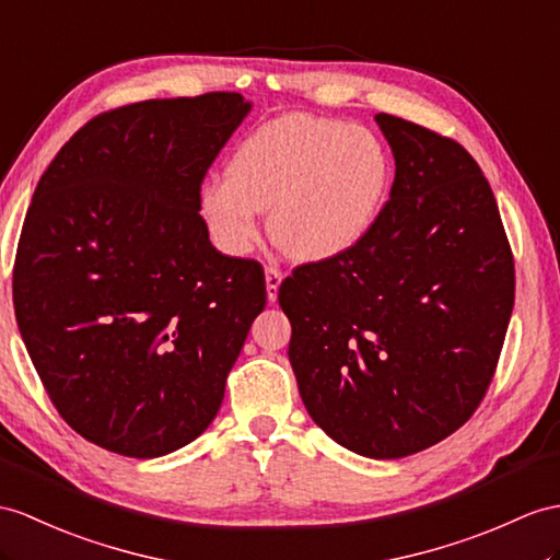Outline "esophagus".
<instances>
[{"instance_id": "esophagus-1", "label": "esophagus", "mask_w": 560, "mask_h": 560, "mask_svg": "<svg viewBox=\"0 0 560 560\" xmlns=\"http://www.w3.org/2000/svg\"><path fill=\"white\" fill-rule=\"evenodd\" d=\"M282 282V270L278 266H266V290H268V302H276L278 288Z\"/></svg>"}]
</instances>
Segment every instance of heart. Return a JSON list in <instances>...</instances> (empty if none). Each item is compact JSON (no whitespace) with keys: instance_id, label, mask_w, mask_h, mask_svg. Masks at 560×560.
<instances>
[{"instance_id":"obj_1","label":"heart","mask_w":560,"mask_h":560,"mask_svg":"<svg viewBox=\"0 0 560 560\" xmlns=\"http://www.w3.org/2000/svg\"><path fill=\"white\" fill-rule=\"evenodd\" d=\"M394 163L373 130L342 120L282 116L252 130L228 161V177L203 185L199 209L213 242L233 256L270 233L299 261H325L375 228Z\"/></svg>"}]
</instances>
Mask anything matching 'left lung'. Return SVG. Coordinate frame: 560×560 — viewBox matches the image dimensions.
<instances>
[{
	"label": "left lung",
	"instance_id": "left-lung-1",
	"mask_svg": "<svg viewBox=\"0 0 560 560\" xmlns=\"http://www.w3.org/2000/svg\"><path fill=\"white\" fill-rule=\"evenodd\" d=\"M397 173L357 247L296 266L278 302L308 416L368 458L442 442L492 385L513 299V252L492 187L456 140L377 114Z\"/></svg>",
	"mask_w": 560,
	"mask_h": 560
}]
</instances>
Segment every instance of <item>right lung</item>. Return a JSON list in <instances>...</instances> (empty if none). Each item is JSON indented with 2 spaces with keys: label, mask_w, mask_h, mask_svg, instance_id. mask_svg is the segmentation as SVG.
Wrapping results in <instances>:
<instances>
[{
  "label": "right lung",
  "mask_w": 560,
  "mask_h": 560,
  "mask_svg": "<svg viewBox=\"0 0 560 560\" xmlns=\"http://www.w3.org/2000/svg\"><path fill=\"white\" fill-rule=\"evenodd\" d=\"M249 108L237 92L112 108L35 187L16 323L54 408L106 452L156 458L197 440L266 306L264 266L218 252L199 215L203 177Z\"/></svg>",
  "instance_id": "obj_1"
}]
</instances>
